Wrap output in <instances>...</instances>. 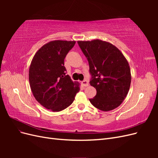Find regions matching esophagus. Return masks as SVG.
<instances>
[{"label": "esophagus", "instance_id": "1", "mask_svg": "<svg viewBox=\"0 0 158 158\" xmlns=\"http://www.w3.org/2000/svg\"><path fill=\"white\" fill-rule=\"evenodd\" d=\"M82 84L84 85V86H88V84H89V82H88V80H85L82 81Z\"/></svg>", "mask_w": 158, "mask_h": 158}]
</instances>
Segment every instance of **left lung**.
<instances>
[{
    "mask_svg": "<svg viewBox=\"0 0 158 158\" xmlns=\"http://www.w3.org/2000/svg\"><path fill=\"white\" fill-rule=\"evenodd\" d=\"M78 44L88 60L92 76L89 84L97 91L89 102L103 111L117 108L125 99L131 86V73L127 60L109 42L94 40L78 41Z\"/></svg>",
    "mask_w": 158,
    "mask_h": 158,
    "instance_id": "obj_1",
    "label": "left lung"
}]
</instances>
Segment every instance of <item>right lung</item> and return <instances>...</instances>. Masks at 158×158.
<instances>
[{
	"label": "right lung",
	"mask_w": 158,
	"mask_h": 158,
	"mask_svg": "<svg viewBox=\"0 0 158 158\" xmlns=\"http://www.w3.org/2000/svg\"><path fill=\"white\" fill-rule=\"evenodd\" d=\"M75 41L55 40L43 45L33 56L29 82L33 96L45 108L58 112L73 103L80 84L66 75L64 58Z\"/></svg>",
	"instance_id": "add662e5"
}]
</instances>
